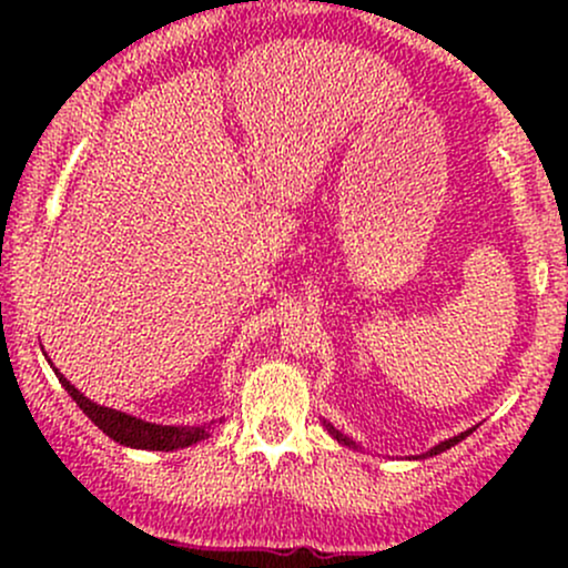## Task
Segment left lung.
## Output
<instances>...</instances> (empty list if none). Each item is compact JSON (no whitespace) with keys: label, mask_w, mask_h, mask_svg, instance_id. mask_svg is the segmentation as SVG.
Segmentation results:
<instances>
[{"label":"left lung","mask_w":568,"mask_h":568,"mask_svg":"<svg viewBox=\"0 0 568 568\" xmlns=\"http://www.w3.org/2000/svg\"><path fill=\"white\" fill-rule=\"evenodd\" d=\"M325 427H328V433L334 435V438H336L338 443H344V446H349V448H357L355 443H352V440L347 438V435H342V433H338V429H334V427H331V425H325ZM470 433H473V429H467V433H462V435H454V438H448V440L438 443V446H435V448H429V452H427V454H422V456H433V454H440V452H446V448H452V446H456V443H459V440H465L467 435H470Z\"/></svg>","instance_id":"1"}]
</instances>
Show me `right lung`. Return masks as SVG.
I'll list each match as a JSON object with an SVG mask.
<instances>
[{
    "instance_id": "obj_1",
    "label": "right lung",
    "mask_w": 568,
    "mask_h": 568,
    "mask_svg": "<svg viewBox=\"0 0 568 568\" xmlns=\"http://www.w3.org/2000/svg\"><path fill=\"white\" fill-rule=\"evenodd\" d=\"M50 366H53V363H50ZM55 376L58 382L63 384V389L74 397L77 406L84 410V416H88L98 429H103L109 438L120 443V446L149 448V452H173V448H186L192 446V443L205 440L207 435H211V425H200V427L152 425V422H143L139 416L125 414V410L98 406V403L90 400V397H84L58 368H55Z\"/></svg>"
}]
</instances>
